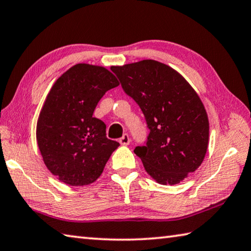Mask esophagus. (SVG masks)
<instances>
[{"mask_svg": "<svg viewBox=\"0 0 251 251\" xmlns=\"http://www.w3.org/2000/svg\"><path fill=\"white\" fill-rule=\"evenodd\" d=\"M119 142H120V144H122V146H128V144L130 143V138H129V134H123V137L119 140Z\"/></svg>", "mask_w": 251, "mask_h": 251, "instance_id": "obj_1", "label": "esophagus"}]
</instances>
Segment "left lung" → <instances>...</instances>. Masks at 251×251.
<instances>
[{
  "label": "left lung",
  "instance_id": "left-lung-1",
  "mask_svg": "<svg viewBox=\"0 0 251 251\" xmlns=\"http://www.w3.org/2000/svg\"><path fill=\"white\" fill-rule=\"evenodd\" d=\"M112 72L141 108L150 133L134 153L160 184H178L200 168L208 147V117L199 95L182 75L152 59Z\"/></svg>",
  "mask_w": 251,
  "mask_h": 251
}]
</instances>
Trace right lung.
<instances>
[{
    "label": "right lung",
    "instance_id": "add662e5",
    "mask_svg": "<svg viewBox=\"0 0 251 251\" xmlns=\"http://www.w3.org/2000/svg\"><path fill=\"white\" fill-rule=\"evenodd\" d=\"M119 86L101 66L77 64L57 79L39 113L36 139L44 163L59 181L72 186L94 183L120 146L105 135L94 118L99 100Z\"/></svg>",
    "mask_w": 251,
    "mask_h": 251
}]
</instances>
